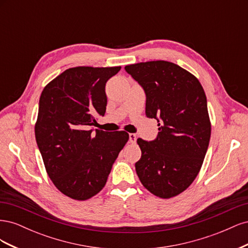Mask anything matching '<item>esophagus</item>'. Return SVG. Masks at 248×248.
Returning a JSON list of instances; mask_svg holds the SVG:
<instances>
[{"label": "esophagus", "mask_w": 248, "mask_h": 248, "mask_svg": "<svg viewBox=\"0 0 248 248\" xmlns=\"http://www.w3.org/2000/svg\"><path fill=\"white\" fill-rule=\"evenodd\" d=\"M137 140V134L136 133H129V141L130 142H136Z\"/></svg>", "instance_id": "1"}]
</instances>
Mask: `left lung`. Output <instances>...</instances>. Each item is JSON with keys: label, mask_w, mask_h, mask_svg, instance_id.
<instances>
[{"label": "left lung", "mask_w": 248, "mask_h": 248, "mask_svg": "<svg viewBox=\"0 0 248 248\" xmlns=\"http://www.w3.org/2000/svg\"><path fill=\"white\" fill-rule=\"evenodd\" d=\"M125 70L144 89L146 116L159 126L155 140L138 139L141 157L137 174L155 196L176 197L198 176L209 146L204 89L191 73L167 61L132 64Z\"/></svg>", "instance_id": "8db88e82"}]
</instances>
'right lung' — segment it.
I'll list each match as a JSON object with an SVG mask.
<instances>
[{"instance_id": "1", "label": "right lung", "mask_w": 248, "mask_h": 248, "mask_svg": "<svg viewBox=\"0 0 248 248\" xmlns=\"http://www.w3.org/2000/svg\"><path fill=\"white\" fill-rule=\"evenodd\" d=\"M121 67H74L43 89L35 125L37 146L57 188L85 201L107 183L112 163L129 139L125 131L92 128L104 116L107 81Z\"/></svg>"}]
</instances>
